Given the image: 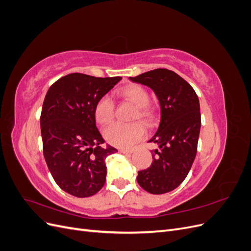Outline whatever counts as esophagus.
Returning <instances> with one entry per match:
<instances>
[{"label": "esophagus", "mask_w": 251, "mask_h": 251, "mask_svg": "<svg viewBox=\"0 0 251 251\" xmlns=\"http://www.w3.org/2000/svg\"><path fill=\"white\" fill-rule=\"evenodd\" d=\"M134 151L133 149H119V153H123V154H132Z\"/></svg>", "instance_id": "obj_1"}]
</instances>
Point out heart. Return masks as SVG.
Listing matches in <instances>:
<instances>
[{"label":"heart","mask_w":251,"mask_h":251,"mask_svg":"<svg viewBox=\"0 0 251 251\" xmlns=\"http://www.w3.org/2000/svg\"><path fill=\"white\" fill-rule=\"evenodd\" d=\"M119 94L124 100L136 105L133 119H141L147 125H151L155 120L156 112L149 104L150 96L147 89L140 85L131 83L121 89ZM114 113H115V104L108 95H104L97 100L94 108V117L98 125L101 126L110 125L114 119ZM103 135L112 146L126 149L146 136V127L138 121L130 125L115 124L105 128Z\"/></svg>","instance_id":"heart-1"}]
</instances>
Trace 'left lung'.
Returning a JSON list of instances; mask_svg holds the SVG:
<instances>
[{
	"mask_svg": "<svg viewBox=\"0 0 251 251\" xmlns=\"http://www.w3.org/2000/svg\"><path fill=\"white\" fill-rule=\"evenodd\" d=\"M130 79L153 90L161 109L160 125L150 140L159 150L153 153L150 168L138 172L137 182L150 194L172 192L186 178L197 154L201 127L198 95L169 69H155Z\"/></svg>",
	"mask_w": 251,
	"mask_h": 251,
	"instance_id": "obj_1",
	"label": "left lung"
}]
</instances>
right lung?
Returning <instances> with one entry per match:
<instances>
[{
  "mask_svg": "<svg viewBox=\"0 0 251 251\" xmlns=\"http://www.w3.org/2000/svg\"><path fill=\"white\" fill-rule=\"evenodd\" d=\"M71 73L49 88L41 114L43 153L56 184L78 198L95 195L102 188L105 158L115 154L96 127L97 100L121 80Z\"/></svg>",
  "mask_w": 251,
  "mask_h": 251,
  "instance_id": "obj_1",
  "label": "right lung"
}]
</instances>
